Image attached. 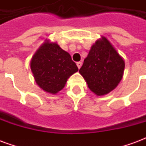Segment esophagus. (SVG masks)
I'll return each instance as SVG.
<instances>
[{
  "instance_id": "obj_1",
  "label": "esophagus",
  "mask_w": 146,
  "mask_h": 146,
  "mask_svg": "<svg viewBox=\"0 0 146 146\" xmlns=\"http://www.w3.org/2000/svg\"><path fill=\"white\" fill-rule=\"evenodd\" d=\"M76 66H77V67H78V69H80V68L81 67V66H82V62H76Z\"/></svg>"
}]
</instances>
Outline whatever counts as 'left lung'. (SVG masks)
I'll return each instance as SVG.
<instances>
[{"label":"left lung","mask_w":146,"mask_h":146,"mask_svg":"<svg viewBox=\"0 0 146 146\" xmlns=\"http://www.w3.org/2000/svg\"><path fill=\"white\" fill-rule=\"evenodd\" d=\"M125 63L107 39L102 36L92 45L79 73L89 89L101 96L110 93L121 80Z\"/></svg>","instance_id":"1"}]
</instances>
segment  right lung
Here are the masks:
<instances>
[{"mask_svg": "<svg viewBox=\"0 0 146 146\" xmlns=\"http://www.w3.org/2000/svg\"><path fill=\"white\" fill-rule=\"evenodd\" d=\"M30 68L37 85L54 95L63 88L71 75L78 71L70 54L57 43L49 40L36 51L30 62Z\"/></svg>", "mask_w": 146, "mask_h": 146, "instance_id": "1", "label": "right lung"}]
</instances>
